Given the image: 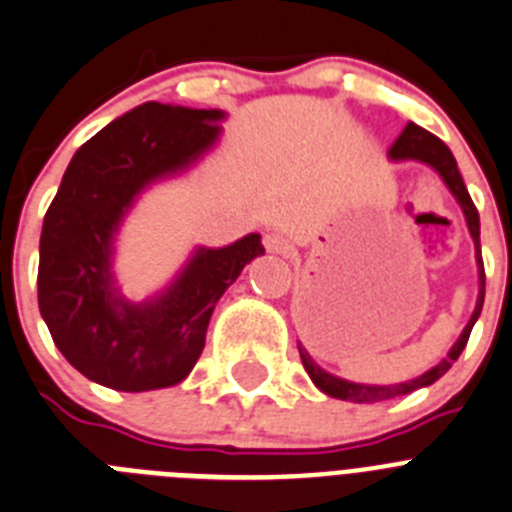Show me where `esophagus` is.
<instances>
[{"label": "esophagus", "instance_id": "1", "mask_svg": "<svg viewBox=\"0 0 512 512\" xmlns=\"http://www.w3.org/2000/svg\"><path fill=\"white\" fill-rule=\"evenodd\" d=\"M265 250L273 252V255H288V250H290L288 237H283V234H278V232L265 234Z\"/></svg>", "mask_w": 512, "mask_h": 512}]
</instances>
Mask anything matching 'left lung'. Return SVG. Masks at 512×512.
Wrapping results in <instances>:
<instances>
[{
	"label": "left lung",
	"instance_id": "left-lung-1",
	"mask_svg": "<svg viewBox=\"0 0 512 512\" xmlns=\"http://www.w3.org/2000/svg\"><path fill=\"white\" fill-rule=\"evenodd\" d=\"M388 155L393 160H421V163H428L434 170H439V176L444 178V183L449 186V191L457 196L459 206H462L464 216H467V227H469V234H472V239H474V247H477V265H480V298H477V308H474L469 324L464 326L462 336H459L457 344L451 347L449 357L441 359L434 370L423 372V375L416 377V380L400 382V385H359V382L339 380V377H334V375H329V372L321 370V367L316 365L311 357H308L306 349L298 344L301 362H303V367H306L308 377L313 380V385H316L319 390H324L326 395H331V398L354 400V403H375V400H390V398H398V395H408V393H413V390L426 388V385L436 382L441 375H446V372H449V367L459 359L462 349L467 347L474 321L480 319L482 303H485V265H482V255H480V214H477V206H474L472 199H469V191H467V186H464L462 173H459L457 160H454L451 150L436 135L421 130L418 124L408 122L405 124L403 135H400L398 140L393 142V147L388 150Z\"/></svg>",
	"mask_w": 512,
	"mask_h": 512
}]
</instances>
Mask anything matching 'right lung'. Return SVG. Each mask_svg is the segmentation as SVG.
Listing matches in <instances>:
<instances>
[{
	"label": "right lung",
	"instance_id": "right-lung-1",
	"mask_svg": "<svg viewBox=\"0 0 512 512\" xmlns=\"http://www.w3.org/2000/svg\"><path fill=\"white\" fill-rule=\"evenodd\" d=\"M224 114L147 101L78 147L43 222L38 303L55 347L89 380L122 393L170 388L193 370L216 301L265 247L247 234L199 250L163 296H114L109 257L119 219L150 181L206 153Z\"/></svg>",
	"mask_w": 512,
	"mask_h": 512
}]
</instances>
